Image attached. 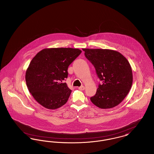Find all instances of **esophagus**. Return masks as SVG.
I'll return each instance as SVG.
<instances>
[{"label": "esophagus", "mask_w": 154, "mask_h": 154, "mask_svg": "<svg viewBox=\"0 0 154 154\" xmlns=\"http://www.w3.org/2000/svg\"><path fill=\"white\" fill-rule=\"evenodd\" d=\"M79 89L80 90H85V87H84V86H81V87H79Z\"/></svg>", "instance_id": "1"}]
</instances>
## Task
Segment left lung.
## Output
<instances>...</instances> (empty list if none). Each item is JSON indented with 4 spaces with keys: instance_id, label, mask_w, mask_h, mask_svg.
Wrapping results in <instances>:
<instances>
[{
    "instance_id": "1",
    "label": "left lung",
    "mask_w": 154,
    "mask_h": 154,
    "mask_svg": "<svg viewBox=\"0 0 154 154\" xmlns=\"http://www.w3.org/2000/svg\"><path fill=\"white\" fill-rule=\"evenodd\" d=\"M85 57L96 70L102 84L91 102L100 109L116 106L124 100L133 83L132 69L126 58L116 51L83 48Z\"/></svg>"
}]
</instances>
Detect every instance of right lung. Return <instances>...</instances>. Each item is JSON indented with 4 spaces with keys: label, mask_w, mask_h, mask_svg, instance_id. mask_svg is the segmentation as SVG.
<instances>
[{
    "label": "right lung",
    "mask_w": 154,
    "mask_h": 154,
    "mask_svg": "<svg viewBox=\"0 0 154 154\" xmlns=\"http://www.w3.org/2000/svg\"><path fill=\"white\" fill-rule=\"evenodd\" d=\"M71 48H45L34 57L26 72L28 91L43 107L56 109L64 105L72 90L66 82L68 67L82 53Z\"/></svg>",
    "instance_id": "right-lung-1"
}]
</instances>
